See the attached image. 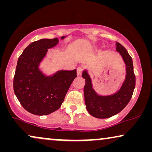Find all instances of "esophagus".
<instances>
[{
  "label": "esophagus",
  "instance_id": "esophagus-1",
  "mask_svg": "<svg viewBox=\"0 0 152 152\" xmlns=\"http://www.w3.org/2000/svg\"><path fill=\"white\" fill-rule=\"evenodd\" d=\"M82 71H83V68L81 67V66H79V67L77 68V75L78 76L81 75Z\"/></svg>",
  "mask_w": 152,
  "mask_h": 152
}]
</instances>
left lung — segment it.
Returning a JSON list of instances; mask_svg holds the SVG:
<instances>
[{"label":"left lung","instance_id":"left-lung-1","mask_svg":"<svg viewBox=\"0 0 152 152\" xmlns=\"http://www.w3.org/2000/svg\"><path fill=\"white\" fill-rule=\"evenodd\" d=\"M115 44L116 51L120 53L126 68L125 79L117 92L108 95H99L93 88L88 70L84 69L82 72V77L86 82L84 94L86 109L90 115L97 118L112 117L122 111L129 102L136 86L132 58L120 43Z\"/></svg>","mask_w":152,"mask_h":152}]
</instances>
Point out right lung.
I'll return each instance as SVG.
<instances>
[{
	"label": "right lung",
	"instance_id": "obj_1",
	"mask_svg": "<svg viewBox=\"0 0 152 152\" xmlns=\"http://www.w3.org/2000/svg\"><path fill=\"white\" fill-rule=\"evenodd\" d=\"M58 43V38L34 41L25 48L18 59L13 82L14 93L22 107L34 115H48L59 109L77 77L75 69L58 70L48 75L40 68L48 49Z\"/></svg>",
	"mask_w": 152,
	"mask_h": 152
}]
</instances>
